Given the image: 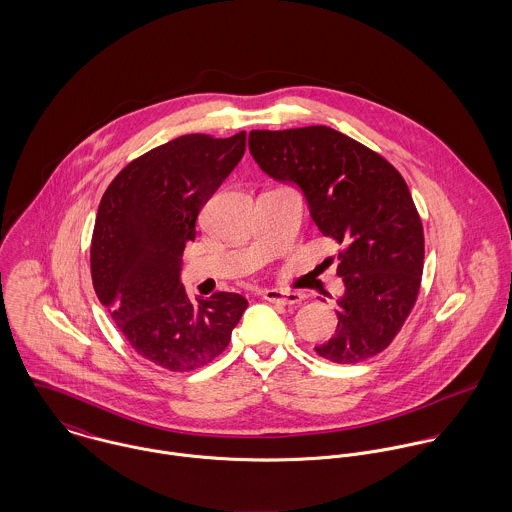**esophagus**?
<instances>
[{"instance_id":"obj_1","label":"esophagus","mask_w":512,"mask_h":512,"mask_svg":"<svg viewBox=\"0 0 512 512\" xmlns=\"http://www.w3.org/2000/svg\"><path fill=\"white\" fill-rule=\"evenodd\" d=\"M264 299L270 303H278V305H297L303 301V295L299 292H290V290H266Z\"/></svg>"}]
</instances>
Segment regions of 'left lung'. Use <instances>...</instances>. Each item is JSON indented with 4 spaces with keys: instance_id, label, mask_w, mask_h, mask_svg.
Returning a JSON list of instances; mask_svg holds the SVG:
<instances>
[{
    "instance_id": "left-lung-1",
    "label": "left lung",
    "mask_w": 512,
    "mask_h": 512,
    "mask_svg": "<svg viewBox=\"0 0 512 512\" xmlns=\"http://www.w3.org/2000/svg\"><path fill=\"white\" fill-rule=\"evenodd\" d=\"M248 147L264 173L303 191L317 228L343 246L339 323L315 353L337 365L382 353L408 319L424 272V226L404 177L327 126L252 130Z\"/></svg>"
}]
</instances>
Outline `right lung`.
I'll list each match as a JSON object with an SVG mask.
<instances>
[{
	"label": "right lung",
	"mask_w": 512,
	"mask_h": 512,
	"mask_svg": "<svg viewBox=\"0 0 512 512\" xmlns=\"http://www.w3.org/2000/svg\"><path fill=\"white\" fill-rule=\"evenodd\" d=\"M244 149L246 132L187 134L130 161L102 195L90 244L94 292L153 365L173 372L209 365L248 307L240 293L189 299L179 280L199 211Z\"/></svg>",
	"instance_id": "right-lung-1"
}]
</instances>
